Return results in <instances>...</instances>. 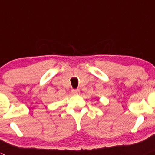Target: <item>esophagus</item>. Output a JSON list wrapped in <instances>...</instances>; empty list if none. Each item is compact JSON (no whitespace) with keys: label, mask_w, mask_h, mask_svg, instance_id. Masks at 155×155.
I'll use <instances>...</instances> for the list:
<instances>
[{"label":"esophagus","mask_w":155,"mask_h":155,"mask_svg":"<svg viewBox=\"0 0 155 155\" xmlns=\"http://www.w3.org/2000/svg\"><path fill=\"white\" fill-rule=\"evenodd\" d=\"M72 94H74V95H77V94H78L80 93V91L79 90H72L71 91Z\"/></svg>","instance_id":"34e87169"}]
</instances>
